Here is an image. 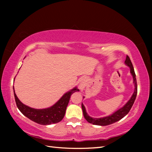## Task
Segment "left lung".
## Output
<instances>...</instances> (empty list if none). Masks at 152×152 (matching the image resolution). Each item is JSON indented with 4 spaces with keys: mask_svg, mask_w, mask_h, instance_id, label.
<instances>
[{
    "mask_svg": "<svg viewBox=\"0 0 152 152\" xmlns=\"http://www.w3.org/2000/svg\"><path fill=\"white\" fill-rule=\"evenodd\" d=\"M125 64H127L128 66L130 67L131 69V73L132 74L133 77V81L134 83V93L132 95L131 98L130 99L129 101L126 104L118 110V111H116L114 114H112L111 115L106 116V117L104 118H93L90 117V116L87 114L86 111V108L83 106V104H82V108L83 110V116H84L85 119H86L90 124H92L93 125H101V126H105V125H108L114 124V123L120 120L124 117L127 115L129 112L131 108L133 106L135 99H136V96L137 95V79H136V75H135V72L134 70V68L133 66V64L131 63V61L129 57L127 56L126 57V59L125 61Z\"/></svg>",
    "mask_w": 152,
    "mask_h": 152,
    "instance_id": "obj_1",
    "label": "left lung"
}]
</instances>
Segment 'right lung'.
Returning a JSON list of instances; mask_svg holds the SVG:
<instances>
[{"label":"right lung","mask_w":152,"mask_h":152,"mask_svg":"<svg viewBox=\"0 0 152 152\" xmlns=\"http://www.w3.org/2000/svg\"><path fill=\"white\" fill-rule=\"evenodd\" d=\"M78 91L79 89L76 88H74L71 91L66 93L53 106L46 109H34L28 107L19 101L14 91V93L16 105L22 114L38 124L46 125L56 124L62 120L65 114L70 96L72 93Z\"/></svg>","instance_id":"1"}]
</instances>
